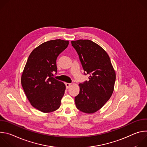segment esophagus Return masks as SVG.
Listing matches in <instances>:
<instances>
[{"label":"esophagus","instance_id":"obj_1","mask_svg":"<svg viewBox=\"0 0 147 147\" xmlns=\"http://www.w3.org/2000/svg\"><path fill=\"white\" fill-rule=\"evenodd\" d=\"M65 85H66V88H69V87L71 86V83H65Z\"/></svg>","mask_w":147,"mask_h":147}]
</instances>
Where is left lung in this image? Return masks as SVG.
Instances as JSON below:
<instances>
[{"label": "left lung", "mask_w": 147, "mask_h": 147, "mask_svg": "<svg viewBox=\"0 0 147 147\" xmlns=\"http://www.w3.org/2000/svg\"><path fill=\"white\" fill-rule=\"evenodd\" d=\"M84 74L89 80L79 84L80 92L75 98L76 107L86 113L100 109L110 99L114 90L116 73L108 53L88 39L72 40Z\"/></svg>", "instance_id": "obj_1"}]
</instances>
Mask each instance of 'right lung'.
<instances>
[{"mask_svg":"<svg viewBox=\"0 0 147 147\" xmlns=\"http://www.w3.org/2000/svg\"><path fill=\"white\" fill-rule=\"evenodd\" d=\"M69 43L60 39L45 42L32 51L27 61L22 85L31 105L42 112H53L60 106L66 86L52 76L57 73V57Z\"/></svg>","mask_w":147,"mask_h":147,"instance_id":"right-lung-1","label":"right lung"}]
</instances>
